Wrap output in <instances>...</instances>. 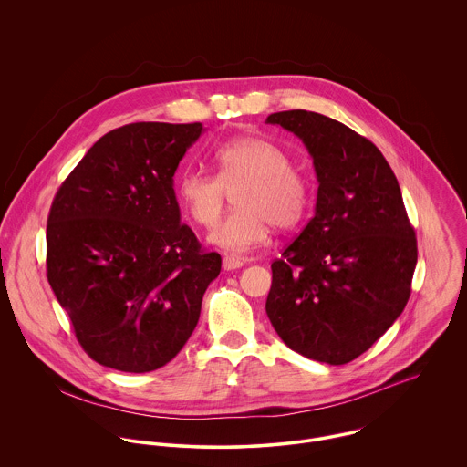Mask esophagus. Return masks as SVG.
Masks as SVG:
<instances>
[{
    "label": "esophagus",
    "instance_id": "34e87169",
    "mask_svg": "<svg viewBox=\"0 0 467 467\" xmlns=\"http://www.w3.org/2000/svg\"><path fill=\"white\" fill-rule=\"evenodd\" d=\"M244 265H246L244 259H239V257H234V255H226V257L223 259V267H224L226 271H230V269H239V267H243Z\"/></svg>",
    "mask_w": 467,
    "mask_h": 467
}]
</instances>
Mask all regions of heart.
<instances>
[{"label": "heart", "instance_id": "1", "mask_svg": "<svg viewBox=\"0 0 467 467\" xmlns=\"http://www.w3.org/2000/svg\"><path fill=\"white\" fill-rule=\"evenodd\" d=\"M217 174L187 171L176 185L183 212L206 230L213 228L228 194H235L237 212L208 237L230 254H246L269 239L271 224L278 230L295 228L311 202L307 178L291 167L289 154L261 136L234 138L213 152Z\"/></svg>", "mask_w": 467, "mask_h": 467}]
</instances>
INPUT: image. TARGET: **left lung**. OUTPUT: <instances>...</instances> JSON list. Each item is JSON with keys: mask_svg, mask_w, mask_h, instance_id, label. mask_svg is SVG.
I'll return each mask as SVG.
<instances>
[{"mask_svg": "<svg viewBox=\"0 0 467 467\" xmlns=\"http://www.w3.org/2000/svg\"><path fill=\"white\" fill-rule=\"evenodd\" d=\"M266 124L302 140L318 180L315 217L271 265L266 313L295 352L343 365L400 318L417 239L381 150L320 113H273Z\"/></svg>", "mask_w": 467, "mask_h": 467, "instance_id": "8db88e82", "label": "left lung"}]
</instances>
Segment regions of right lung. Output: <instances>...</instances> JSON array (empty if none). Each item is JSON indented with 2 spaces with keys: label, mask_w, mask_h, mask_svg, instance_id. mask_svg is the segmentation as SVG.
<instances>
[{
  "label": "right lung",
  "mask_w": 467,
  "mask_h": 467,
  "mask_svg": "<svg viewBox=\"0 0 467 467\" xmlns=\"http://www.w3.org/2000/svg\"><path fill=\"white\" fill-rule=\"evenodd\" d=\"M202 124L136 122L104 134L71 171L47 226L48 282L97 363L167 365L200 320L221 255L182 224L174 174Z\"/></svg>",
  "instance_id": "add662e5"
}]
</instances>
